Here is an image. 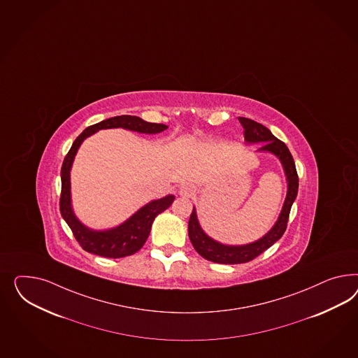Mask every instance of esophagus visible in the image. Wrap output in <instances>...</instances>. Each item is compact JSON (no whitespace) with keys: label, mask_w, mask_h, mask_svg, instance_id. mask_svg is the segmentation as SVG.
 Listing matches in <instances>:
<instances>
[{"label":"esophagus","mask_w":358,"mask_h":358,"mask_svg":"<svg viewBox=\"0 0 358 358\" xmlns=\"http://www.w3.org/2000/svg\"><path fill=\"white\" fill-rule=\"evenodd\" d=\"M179 194L184 196V197H188V196L192 194V189L188 185H182L180 189H179Z\"/></svg>","instance_id":"esophagus-1"}]
</instances>
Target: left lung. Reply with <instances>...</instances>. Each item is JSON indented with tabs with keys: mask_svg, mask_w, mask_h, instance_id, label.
I'll return each mask as SVG.
<instances>
[{
	"mask_svg": "<svg viewBox=\"0 0 358 358\" xmlns=\"http://www.w3.org/2000/svg\"><path fill=\"white\" fill-rule=\"evenodd\" d=\"M238 120L245 129L243 134L247 143H264L260 148V150L271 152L280 158L285 170L287 194H286L285 203L282 206L281 215L277 220L276 225L273 226L271 231L266 233L262 239L245 245H221L213 241L212 238H209L199 225L194 208L188 222V235H189L191 243L194 245V250L204 259L213 263H220V264H242V263L251 262L260 254H263L273 243H276L285 233L287 221H289V213L298 194V174H296V164L285 143L276 138L263 124L256 123L247 117H238Z\"/></svg>",
	"mask_w": 358,
	"mask_h": 358,
	"instance_id": "left-lung-1",
	"label": "left lung"
}]
</instances>
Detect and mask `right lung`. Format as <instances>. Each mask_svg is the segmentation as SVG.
Here are the masks:
<instances>
[{"label":"right lung","mask_w":358,"mask_h":358,"mask_svg":"<svg viewBox=\"0 0 358 358\" xmlns=\"http://www.w3.org/2000/svg\"><path fill=\"white\" fill-rule=\"evenodd\" d=\"M107 128H124L138 133H159L167 129L164 124L148 123L137 116L122 115L106 119L101 123L87 127L83 132L76 138L71 150L65 155L62 167V194H60V212L65 222L71 227L76 241L82 248L94 255L103 257H124L133 255L137 252L146 242L150 234V229L154 218L166 210L174 201V196L169 194L164 199L154 200L152 203L143 206L138 212L122 224L111 230L95 231L90 230L76 218L71 206V167H72L74 155L77 153L82 141L92 136V133L99 129Z\"/></svg>","instance_id":"add662e5"}]
</instances>
